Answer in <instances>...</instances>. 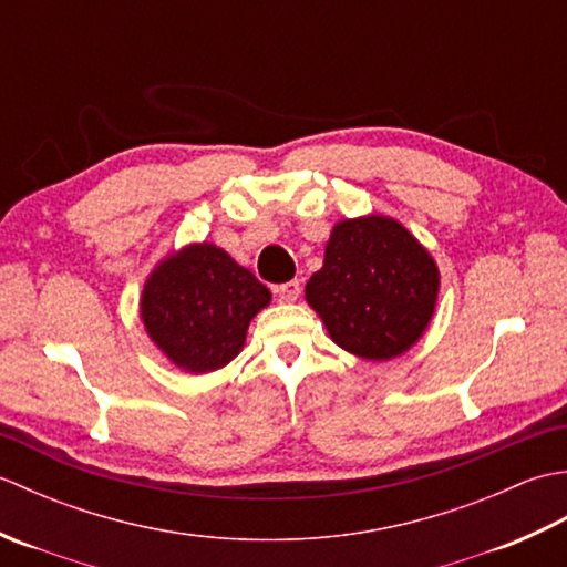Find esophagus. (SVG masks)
<instances>
[{"instance_id":"34e87169","label":"esophagus","mask_w":567,"mask_h":567,"mask_svg":"<svg viewBox=\"0 0 567 567\" xmlns=\"http://www.w3.org/2000/svg\"><path fill=\"white\" fill-rule=\"evenodd\" d=\"M299 292H302V287H299L297 280L275 287V295H277V299H280V302H295V299L299 297Z\"/></svg>"}]
</instances>
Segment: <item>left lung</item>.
I'll return each instance as SVG.
<instances>
[{
	"mask_svg": "<svg viewBox=\"0 0 567 567\" xmlns=\"http://www.w3.org/2000/svg\"><path fill=\"white\" fill-rule=\"evenodd\" d=\"M305 292L333 343L360 358L390 360L426 331L439 268L400 221L372 214L333 226L323 268Z\"/></svg>",
	"mask_w": 567,
	"mask_h": 567,
	"instance_id": "1",
	"label": "left lung"
}]
</instances>
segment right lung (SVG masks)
I'll return each instance as SVG.
<instances>
[{"label": "right lung", "mask_w": 567, "mask_h": 567, "mask_svg": "<svg viewBox=\"0 0 567 567\" xmlns=\"http://www.w3.org/2000/svg\"><path fill=\"white\" fill-rule=\"evenodd\" d=\"M268 305V287L226 250L192 244L151 272L141 319L177 368L199 375L240 353L250 319Z\"/></svg>", "instance_id": "obj_1"}]
</instances>
